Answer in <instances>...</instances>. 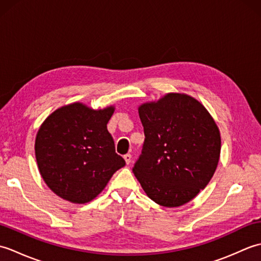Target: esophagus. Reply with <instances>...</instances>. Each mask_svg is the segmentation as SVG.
Here are the masks:
<instances>
[{
    "label": "esophagus",
    "instance_id": "esophagus-1",
    "mask_svg": "<svg viewBox=\"0 0 261 261\" xmlns=\"http://www.w3.org/2000/svg\"><path fill=\"white\" fill-rule=\"evenodd\" d=\"M124 160H125V163H126V165H129L130 163H131V159H132V156L130 153H126V154H124Z\"/></svg>",
    "mask_w": 261,
    "mask_h": 261
}]
</instances>
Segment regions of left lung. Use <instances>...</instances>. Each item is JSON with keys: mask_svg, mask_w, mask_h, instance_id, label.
<instances>
[{"mask_svg": "<svg viewBox=\"0 0 261 261\" xmlns=\"http://www.w3.org/2000/svg\"><path fill=\"white\" fill-rule=\"evenodd\" d=\"M138 112L146 139L132 171L154 203L181 206L215 173L221 152L219 126L201 102L184 93L142 103Z\"/></svg>", "mask_w": 261, "mask_h": 261, "instance_id": "obj_1", "label": "left lung"}]
</instances>
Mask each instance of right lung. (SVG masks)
I'll return each mask as SVG.
<instances>
[{
  "label": "right lung",
  "instance_id": "add662e5",
  "mask_svg": "<svg viewBox=\"0 0 261 261\" xmlns=\"http://www.w3.org/2000/svg\"><path fill=\"white\" fill-rule=\"evenodd\" d=\"M114 110V105L94 110L75 102L42 122L35 142L37 165L57 196L74 204L91 202L125 165L107 127Z\"/></svg>",
  "mask_w": 261,
  "mask_h": 261
}]
</instances>
